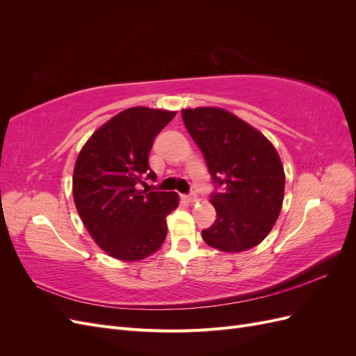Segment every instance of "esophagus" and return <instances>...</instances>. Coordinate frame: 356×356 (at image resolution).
Segmentation results:
<instances>
[{
    "label": "esophagus",
    "instance_id": "34e87169",
    "mask_svg": "<svg viewBox=\"0 0 356 356\" xmlns=\"http://www.w3.org/2000/svg\"><path fill=\"white\" fill-rule=\"evenodd\" d=\"M184 199H186L187 202L193 203V202H196V200H197V196L195 195V193H190V195H186V196H184Z\"/></svg>",
    "mask_w": 356,
    "mask_h": 356
}]
</instances>
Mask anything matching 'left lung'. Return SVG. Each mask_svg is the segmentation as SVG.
I'll return each instance as SVG.
<instances>
[{"label": "left lung", "mask_w": 356, "mask_h": 356, "mask_svg": "<svg viewBox=\"0 0 356 356\" xmlns=\"http://www.w3.org/2000/svg\"><path fill=\"white\" fill-rule=\"evenodd\" d=\"M182 120L217 187L211 195L217 220L202 230L203 241L224 252L250 250L272 230L282 208L285 174L277 152L257 129L221 108L182 110Z\"/></svg>", "instance_id": "8db88e82"}]
</instances>
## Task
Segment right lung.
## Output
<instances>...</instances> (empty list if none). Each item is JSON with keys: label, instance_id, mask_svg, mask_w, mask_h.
<instances>
[{"label": "right lung", "instance_id": "1", "mask_svg": "<svg viewBox=\"0 0 356 356\" xmlns=\"http://www.w3.org/2000/svg\"><path fill=\"white\" fill-rule=\"evenodd\" d=\"M174 117L147 106L118 113L89 138L75 161V208L93 241L118 260H143L165 242L166 217L178 207V195L139 190V184L156 179L149 149Z\"/></svg>", "mask_w": 356, "mask_h": 356}]
</instances>
